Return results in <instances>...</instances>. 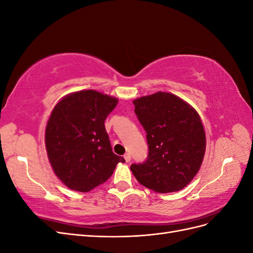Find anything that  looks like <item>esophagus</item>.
Here are the masks:
<instances>
[{
  "mask_svg": "<svg viewBox=\"0 0 253 253\" xmlns=\"http://www.w3.org/2000/svg\"><path fill=\"white\" fill-rule=\"evenodd\" d=\"M125 159H126V163H129V162H131V155H129L128 153H126V154H125Z\"/></svg>",
  "mask_w": 253,
  "mask_h": 253,
  "instance_id": "1",
  "label": "esophagus"
}]
</instances>
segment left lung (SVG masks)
Instances as JSON below:
<instances>
[{
    "instance_id": "8db88e82",
    "label": "left lung",
    "mask_w": 253,
    "mask_h": 253,
    "mask_svg": "<svg viewBox=\"0 0 253 253\" xmlns=\"http://www.w3.org/2000/svg\"><path fill=\"white\" fill-rule=\"evenodd\" d=\"M133 103L149 145L147 160L131 165L135 178L157 193L180 191L200 171L205 156L200 115L181 98L165 91L137 98Z\"/></svg>"
}]
</instances>
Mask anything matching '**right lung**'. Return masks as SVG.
I'll use <instances>...</instances> for the list:
<instances>
[{
	"instance_id": "obj_1",
	"label": "right lung",
	"mask_w": 253,
	"mask_h": 253,
	"mask_svg": "<svg viewBox=\"0 0 253 253\" xmlns=\"http://www.w3.org/2000/svg\"><path fill=\"white\" fill-rule=\"evenodd\" d=\"M118 99L94 89L64 96L45 128V148L57 177L71 190L88 192L108 180L124 157L112 151L104 121Z\"/></svg>"
}]
</instances>
